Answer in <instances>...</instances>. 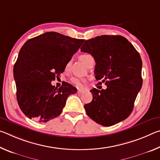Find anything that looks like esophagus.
I'll return each instance as SVG.
<instances>
[{"mask_svg": "<svg viewBox=\"0 0 160 160\" xmlns=\"http://www.w3.org/2000/svg\"><path fill=\"white\" fill-rule=\"evenodd\" d=\"M82 92H84V91H83V90H78L77 91V93H78V94H82Z\"/></svg>", "mask_w": 160, "mask_h": 160, "instance_id": "34e87169", "label": "esophagus"}]
</instances>
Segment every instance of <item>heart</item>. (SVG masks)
<instances>
[{"label":"heart","mask_w":160,"mask_h":160,"mask_svg":"<svg viewBox=\"0 0 160 160\" xmlns=\"http://www.w3.org/2000/svg\"><path fill=\"white\" fill-rule=\"evenodd\" d=\"M79 58L80 59V61L83 62L87 66H88L89 64L90 63L91 61L94 59L90 54H88V53L82 54V55L80 56ZM70 66V61L67 62L66 64V66H65V69L66 70H68ZM70 82H71L74 86L77 87L78 88H82L84 85H85V82H84L83 80L78 78H75V77L72 78L71 79H70Z\"/></svg>","instance_id":"1"}]
</instances>
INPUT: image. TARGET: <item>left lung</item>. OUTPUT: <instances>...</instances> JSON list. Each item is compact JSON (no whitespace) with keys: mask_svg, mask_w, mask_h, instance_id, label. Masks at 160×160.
Segmentation results:
<instances>
[{"mask_svg":"<svg viewBox=\"0 0 160 160\" xmlns=\"http://www.w3.org/2000/svg\"><path fill=\"white\" fill-rule=\"evenodd\" d=\"M81 51L90 53L96 62L94 74L107 86L91 90L92 101L84 107L96 123L111 126L131 114L142 88V60L131 42L119 35H102L86 40Z\"/></svg>","mask_w":160,"mask_h":160,"instance_id":"left-lung-1","label":"left lung"}]
</instances>
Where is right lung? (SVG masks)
Wrapping results in <instances>:
<instances>
[{
	"label": "right lung",
	"instance_id": "add662e5",
	"mask_svg": "<svg viewBox=\"0 0 160 160\" xmlns=\"http://www.w3.org/2000/svg\"><path fill=\"white\" fill-rule=\"evenodd\" d=\"M85 40L55 32L32 38L20 48L13 68L18 102L25 115L47 122L61 113L66 99L77 89L65 83L58 89L51 85L65 70L68 61Z\"/></svg>",
	"mask_w": 160,
	"mask_h": 160
}]
</instances>
